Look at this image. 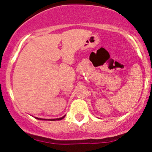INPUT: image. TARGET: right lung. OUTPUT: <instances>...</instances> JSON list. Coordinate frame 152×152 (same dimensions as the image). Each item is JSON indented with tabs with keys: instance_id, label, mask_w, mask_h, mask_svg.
<instances>
[{
	"instance_id": "add662e5",
	"label": "right lung",
	"mask_w": 152,
	"mask_h": 152,
	"mask_svg": "<svg viewBox=\"0 0 152 152\" xmlns=\"http://www.w3.org/2000/svg\"><path fill=\"white\" fill-rule=\"evenodd\" d=\"M64 118H65V116H63V117L62 118H56V119H49V120H48V121H60V120H62V119H63ZM37 119H39V120H46L47 121V119H43V118H36Z\"/></svg>"
}]
</instances>
